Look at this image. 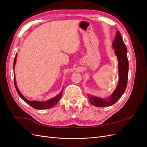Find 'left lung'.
I'll return each instance as SVG.
<instances>
[{"label": "left lung", "instance_id": "1", "mask_svg": "<svg viewBox=\"0 0 147 147\" xmlns=\"http://www.w3.org/2000/svg\"><path fill=\"white\" fill-rule=\"evenodd\" d=\"M118 62L119 80L117 87L112 92L109 98H101L94 96L88 94L91 104L96 107H109L116 103L117 100L122 96L126 90L128 78L129 63L127 56V48L124 44L119 31H117L116 37L112 43Z\"/></svg>", "mask_w": 147, "mask_h": 147}]
</instances>
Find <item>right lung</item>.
Segmentation results:
<instances>
[{"label":"right lung","instance_id":"1","mask_svg":"<svg viewBox=\"0 0 147 147\" xmlns=\"http://www.w3.org/2000/svg\"><path fill=\"white\" fill-rule=\"evenodd\" d=\"M16 57H17V54H16V56L15 57L14 59V62H13V70L15 69V66L16 64ZM14 83H15V86L16 88V91L18 92V94H19L21 98L23 99L24 101H25L26 103H28L29 105H30L32 107L35 109H38V110H43V109H50L52 108L53 107H54L56 105L59 100L61 99L62 94H63V90H61L60 93L59 94H57L55 97H53V98L47 100V101H44V102H40V101H37V100H29L27 99H26L24 96L23 95V94L20 92L19 90V89L18 88L16 82V78H15V75H14Z\"/></svg>","mask_w":147,"mask_h":147}]
</instances>
